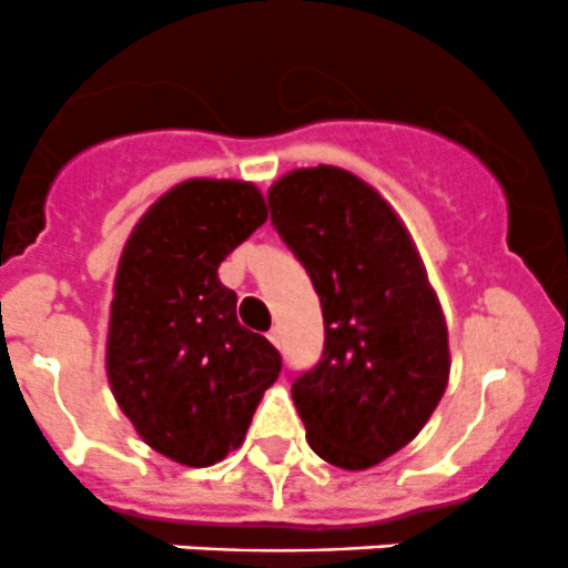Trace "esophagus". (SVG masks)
<instances>
[{"label": "esophagus", "instance_id": "esophagus-1", "mask_svg": "<svg viewBox=\"0 0 568 568\" xmlns=\"http://www.w3.org/2000/svg\"><path fill=\"white\" fill-rule=\"evenodd\" d=\"M268 341L280 348V343H283V332H280V326H272V329H268Z\"/></svg>", "mask_w": 568, "mask_h": 568}]
</instances>
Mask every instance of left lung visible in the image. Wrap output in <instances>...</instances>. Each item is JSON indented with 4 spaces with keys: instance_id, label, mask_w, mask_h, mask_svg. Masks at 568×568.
<instances>
[{
    "instance_id": "8db88e82",
    "label": "left lung",
    "mask_w": 568,
    "mask_h": 568,
    "mask_svg": "<svg viewBox=\"0 0 568 568\" xmlns=\"http://www.w3.org/2000/svg\"><path fill=\"white\" fill-rule=\"evenodd\" d=\"M268 209L324 313L321 359L291 385L307 443L335 467L368 469L420 434L448 387L443 307L409 231L363 178L294 170Z\"/></svg>"
}]
</instances>
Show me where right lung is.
<instances>
[{
    "label": "right lung",
    "instance_id": "add662e5",
    "mask_svg": "<svg viewBox=\"0 0 568 568\" xmlns=\"http://www.w3.org/2000/svg\"><path fill=\"white\" fill-rule=\"evenodd\" d=\"M255 183L192 178L131 231L114 274L106 376L142 439L186 467H209L244 443L283 359L239 324L220 263L266 222Z\"/></svg>",
    "mask_w": 568,
    "mask_h": 568
}]
</instances>
